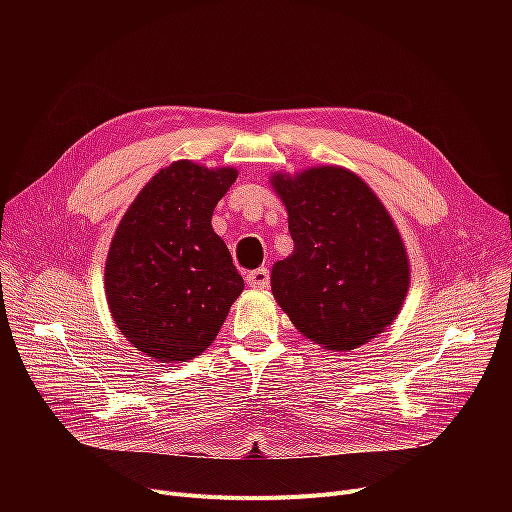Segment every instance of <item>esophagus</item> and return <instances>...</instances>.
I'll return each mask as SVG.
<instances>
[{
    "label": "esophagus",
    "mask_w": 512,
    "mask_h": 512,
    "mask_svg": "<svg viewBox=\"0 0 512 512\" xmlns=\"http://www.w3.org/2000/svg\"><path fill=\"white\" fill-rule=\"evenodd\" d=\"M245 280H247V284L251 288H267V284H270V270H265V267H261V270L249 272Z\"/></svg>",
    "instance_id": "obj_1"
}]
</instances>
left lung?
<instances>
[{"instance_id":"obj_1","label":"left lung","mask_w":512,"mask_h":512,"mask_svg":"<svg viewBox=\"0 0 512 512\" xmlns=\"http://www.w3.org/2000/svg\"><path fill=\"white\" fill-rule=\"evenodd\" d=\"M292 253L272 267V294L305 338L348 353L392 326L411 265L392 215L369 184L340 166L276 172Z\"/></svg>"}]
</instances>
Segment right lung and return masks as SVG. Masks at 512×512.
<instances>
[{
  "mask_svg": "<svg viewBox=\"0 0 512 512\" xmlns=\"http://www.w3.org/2000/svg\"><path fill=\"white\" fill-rule=\"evenodd\" d=\"M236 168H161L130 203L105 259V299L122 336L161 363L191 361L245 288L211 215Z\"/></svg>",
  "mask_w": 512,
  "mask_h": 512,
  "instance_id": "obj_1",
  "label": "right lung"
}]
</instances>
